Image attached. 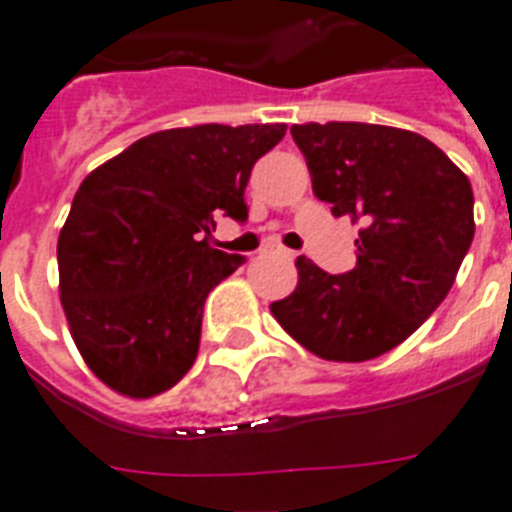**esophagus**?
<instances>
[{
	"mask_svg": "<svg viewBox=\"0 0 512 512\" xmlns=\"http://www.w3.org/2000/svg\"><path fill=\"white\" fill-rule=\"evenodd\" d=\"M263 255L281 257V260H292V257H295V252H289V249L281 247V244H268V247H263Z\"/></svg>",
	"mask_w": 512,
	"mask_h": 512,
	"instance_id": "1",
	"label": "esophagus"
}]
</instances>
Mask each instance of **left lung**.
Instances as JSON below:
<instances>
[{"mask_svg":"<svg viewBox=\"0 0 512 512\" xmlns=\"http://www.w3.org/2000/svg\"><path fill=\"white\" fill-rule=\"evenodd\" d=\"M313 193L361 223L342 276L297 257L273 319L327 361H369L412 335L449 295L476 233L468 175L417 132L361 122L295 124Z\"/></svg>","mask_w":512,"mask_h":512,"instance_id":"obj_1","label":"left lung"}]
</instances>
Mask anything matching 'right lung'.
Here are the masks:
<instances>
[{"label": "right lung", "mask_w": 512, "mask_h": 512, "mask_svg": "<svg viewBox=\"0 0 512 512\" xmlns=\"http://www.w3.org/2000/svg\"><path fill=\"white\" fill-rule=\"evenodd\" d=\"M287 124H196L140 138L84 177L58 236L60 303L92 374L151 398L196 361L204 300L244 257L209 247L244 223L249 172Z\"/></svg>", "instance_id": "obj_1"}]
</instances>
